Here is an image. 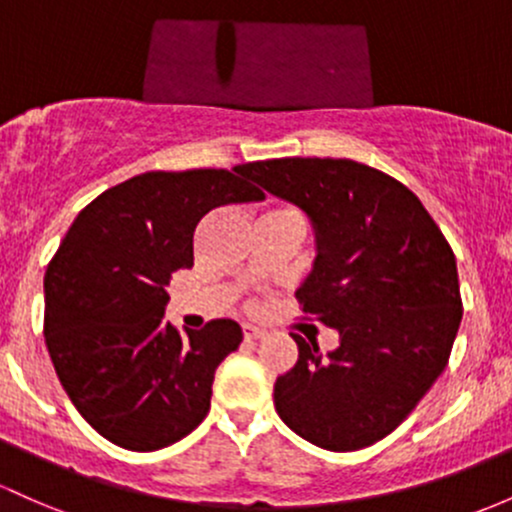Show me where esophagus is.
Wrapping results in <instances>:
<instances>
[{
    "label": "esophagus",
    "mask_w": 512,
    "mask_h": 512,
    "mask_svg": "<svg viewBox=\"0 0 512 512\" xmlns=\"http://www.w3.org/2000/svg\"><path fill=\"white\" fill-rule=\"evenodd\" d=\"M243 338L250 342V340H260V338H265V330L262 328H257V325H243Z\"/></svg>",
    "instance_id": "34e87169"
}]
</instances>
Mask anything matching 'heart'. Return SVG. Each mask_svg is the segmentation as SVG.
Wrapping results in <instances>:
<instances>
[{
	"instance_id": "1",
	"label": "heart",
	"mask_w": 512,
	"mask_h": 512,
	"mask_svg": "<svg viewBox=\"0 0 512 512\" xmlns=\"http://www.w3.org/2000/svg\"><path fill=\"white\" fill-rule=\"evenodd\" d=\"M277 211H284V209H277Z\"/></svg>"
}]
</instances>
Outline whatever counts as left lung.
<instances>
[{
  "instance_id": "1",
  "label": "left lung",
  "mask_w": 512,
  "mask_h": 512,
  "mask_svg": "<svg viewBox=\"0 0 512 512\" xmlns=\"http://www.w3.org/2000/svg\"><path fill=\"white\" fill-rule=\"evenodd\" d=\"M243 174L311 218L316 262L296 299L340 333L325 357L291 333L299 359L274 384L279 418L330 452L384 440L447 367L462 323L452 247L411 189L362 162L282 157Z\"/></svg>"
}]
</instances>
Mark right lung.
I'll return each instance as SVG.
<instances>
[{
  "label": "right lung",
  "mask_w": 512,
  "mask_h": 512,
  "mask_svg": "<svg viewBox=\"0 0 512 512\" xmlns=\"http://www.w3.org/2000/svg\"><path fill=\"white\" fill-rule=\"evenodd\" d=\"M243 167L126 179L84 206L50 260L43 335L55 374L114 445L153 452L187 437L209 413L218 364L243 342L230 318L187 333L162 320L201 218L265 196Z\"/></svg>",
  "instance_id": "right-lung-1"
}]
</instances>
